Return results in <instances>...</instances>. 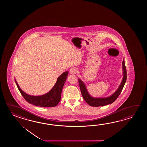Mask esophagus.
<instances>
[{
  "label": "esophagus",
  "instance_id": "1",
  "mask_svg": "<svg viewBox=\"0 0 147 147\" xmlns=\"http://www.w3.org/2000/svg\"><path fill=\"white\" fill-rule=\"evenodd\" d=\"M70 74H72V75H75L77 72V69L76 68H72L70 70Z\"/></svg>",
  "mask_w": 147,
  "mask_h": 147
}]
</instances>
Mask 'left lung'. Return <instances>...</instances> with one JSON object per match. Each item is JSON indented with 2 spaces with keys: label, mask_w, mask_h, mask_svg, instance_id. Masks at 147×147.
Masks as SVG:
<instances>
[{
  "label": "left lung",
  "mask_w": 147,
  "mask_h": 147,
  "mask_svg": "<svg viewBox=\"0 0 147 147\" xmlns=\"http://www.w3.org/2000/svg\"><path fill=\"white\" fill-rule=\"evenodd\" d=\"M122 81L120 84L115 92H113L111 96L106 97H94L91 96L89 93L87 87L84 82L82 81L81 79L78 78L79 86L80 88L81 94L86 102L90 106L100 107L106 106L109 104L113 103L117 98L121 94L123 88L125 86L127 80V70L125 66V58H123L122 63Z\"/></svg>",
  "instance_id": "1"
}]
</instances>
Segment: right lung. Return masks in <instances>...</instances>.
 I'll use <instances>...</instances> for the list:
<instances>
[{
    "label": "right lung",
    "mask_w": 147,
    "mask_h": 147,
    "mask_svg": "<svg viewBox=\"0 0 147 147\" xmlns=\"http://www.w3.org/2000/svg\"><path fill=\"white\" fill-rule=\"evenodd\" d=\"M68 74V71L63 72L57 78L56 82L52 89L48 92L40 96H32L26 94L19 87L16 79H15V81L20 92L28 102L41 107H53L56 106L61 100L63 87Z\"/></svg>",
    "instance_id": "add662e5"
}]
</instances>
